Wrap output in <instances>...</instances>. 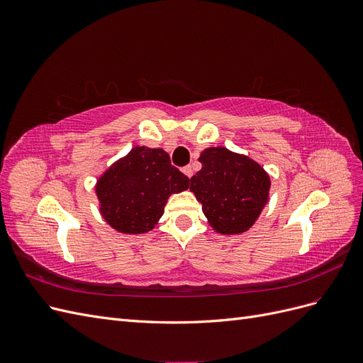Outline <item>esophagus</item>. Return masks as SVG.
<instances>
[{"instance_id":"34e87169","label":"esophagus","mask_w":363,"mask_h":363,"mask_svg":"<svg viewBox=\"0 0 363 363\" xmlns=\"http://www.w3.org/2000/svg\"><path fill=\"white\" fill-rule=\"evenodd\" d=\"M183 174H184L186 177H188V179H191L192 175H194V169H192V167H184V168H183Z\"/></svg>"}]
</instances>
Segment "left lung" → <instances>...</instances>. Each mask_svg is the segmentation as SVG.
<instances>
[{
    "label": "left lung",
    "instance_id": "left-lung-1",
    "mask_svg": "<svg viewBox=\"0 0 363 363\" xmlns=\"http://www.w3.org/2000/svg\"><path fill=\"white\" fill-rule=\"evenodd\" d=\"M203 168L191 179L207 223L219 235L245 233L269 201V174L251 157L225 147L201 151Z\"/></svg>",
    "mask_w": 363,
    "mask_h": 363
}]
</instances>
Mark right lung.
Wrapping results in <instances>:
<instances>
[{"instance_id":"1","label":"right lung","mask_w":363,"mask_h":363,"mask_svg":"<svg viewBox=\"0 0 363 363\" xmlns=\"http://www.w3.org/2000/svg\"><path fill=\"white\" fill-rule=\"evenodd\" d=\"M189 188V179L171 164L163 148L136 145L113 162L95 183L104 221L124 235L151 232L172 194Z\"/></svg>"}]
</instances>
